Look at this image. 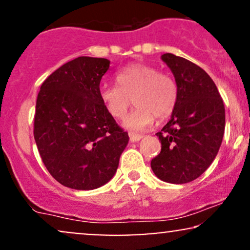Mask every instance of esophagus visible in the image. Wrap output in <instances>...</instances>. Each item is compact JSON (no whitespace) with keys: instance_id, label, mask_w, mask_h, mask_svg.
Here are the masks:
<instances>
[{"instance_id":"obj_1","label":"esophagus","mask_w":250,"mask_h":250,"mask_svg":"<svg viewBox=\"0 0 250 250\" xmlns=\"http://www.w3.org/2000/svg\"><path fill=\"white\" fill-rule=\"evenodd\" d=\"M129 139L131 142H137L142 139V135H136V134H129Z\"/></svg>"}]
</instances>
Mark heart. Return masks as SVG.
<instances>
[{
    "label": "heart",
    "instance_id": "obj_1",
    "mask_svg": "<svg viewBox=\"0 0 250 250\" xmlns=\"http://www.w3.org/2000/svg\"><path fill=\"white\" fill-rule=\"evenodd\" d=\"M117 85L100 89V99L111 117L122 120L130 108L123 125L130 131H143L155 119L166 120L174 113L179 101V87L170 74L159 71L147 63H131L116 74Z\"/></svg>",
    "mask_w": 250,
    "mask_h": 250
}]
</instances>
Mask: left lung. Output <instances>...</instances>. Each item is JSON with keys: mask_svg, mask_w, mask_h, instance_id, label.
Masks as SVG:
<instances>
[{"mask_svg": "<svg viewBox=\"0 0 250 250\" xmlns=\"http://www.w3.org/2000/svg\"><path fill=\"white\" fill-rule=\"evenodd\" d=\"M162 60L173 71L179 101L170 121L156 134L161 151L150 166L160 180L181 185L197 179L216 157L225 134V105L202 68L174 54H163Z\"/></svg>", "mask_w": 250, "mask_h": 250, "instance_id": "obj_1", "label": "left lung"}]
</instances>
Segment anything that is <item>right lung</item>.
Returning a JSON list of instances; mask_svg holds the SVG:
<instances>
[{"label":"right lung","mask_w":250,"mask_h":250,"mask_svg":"<svg viewBox=\"0 0 250 250\" xmlns=\"http://www.w3.org/2000/svg\"><path fill=\"white\" fill-rule=\"evenodd\" d=\"M109 63L77 57L48 76L37 95V149L51 176L65 187L90 190L105 185L128 145V133L100 99V82Z\"/></svg>","instance_id":"obj_1"}]
</instances>
